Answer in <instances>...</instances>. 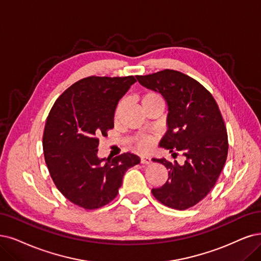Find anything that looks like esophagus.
Returning <instances> with one entry per match:
<instances>
[{"label":"esophagus","instance_id":"esophagus-1","mask_svg":"<svg viewBox=\"0 0 261 261\" xmlns=\"http://www.w3.org/2000/svg\"><path fill=\"white\" fill-rule=\"evenodd\" d=\"M150 162H151V160L149 157H145V156L141 157V163H143V165H149Z\"/></svg>","mask_w":261,"mask_h":261}]
</instances>
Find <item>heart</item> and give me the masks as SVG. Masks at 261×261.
<instances>
[{
    "instance_id": "heart-1",
    "label": "heart",
    "mask_w": 261,
    "mask_h": 261,
    "mask_svg": "<svg viewBox=\"0 0 261 261\" xmlns=\"http://www.w3.org/2000/svg\"><path fill=\"white\" fill-rule=\"evenodd\" d=\"M157 101H162V96L158 92H155V91L146 92L145 94L142 96V99H141L142 106H145L146 104H149V103H152V102H157ZM123 106H124L123 101H119L118 104L116 105L115 112H114V119L115 120H117L119 118ZM153 143H155V138L150 137V136H140V137H137L136 139H134V144H136L137 148L139 150H142V151L149 150L152 147Z\"/></svg>"
}]
</instances>
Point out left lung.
<instances>
[{"mask_svg":"<svg viewBox=\"0 0 261 261\" xmlns=\"http://www.w3.org/2000/svg\"><path fill=\"white\" fill-rule=\"evenodd\" d=\"M137 80L160 92L169 106L168 131L159 145L181 152L185 163L155 159L169 170V178L151 192L162 204L187 210L204 199L216 184L228 155V134L214 96L192 77L174 70H163Z\"/></svg>","mask_w":261,"mask_h":261,"instance_id":"left-lung-1","label":"left lung"}]
</instances>
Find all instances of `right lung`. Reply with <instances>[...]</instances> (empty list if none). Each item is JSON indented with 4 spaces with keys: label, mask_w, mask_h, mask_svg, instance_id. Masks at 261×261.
<instances>
[{
    "label": "right lung",
    "mask_w": 261,
    "mask_h": 261,
    "mask_svg": "<svg viewBox=\"0 0 261 261\" xmlns=\"http://www.w3.org/2000/svg\"><path fill=\"white\" fill-rule=\"evenodd\" d=\"M137 82L134 76H89L69 87L53 105L43 136L45 162L56 187L85 210L109 204L118 195L125 171L140 157L124 152L98 158L99 137L114 128L119 99Z\"/></svg>",
    "instance_id": "obj_1"
}]
</instances>
